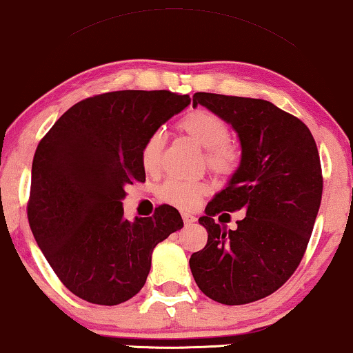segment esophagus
Here are the masks:
<instances>
[{
  "label": "esophagus",
  "mask_w": 353,
  "mask_h": 353,
  "mask_svg": "<svg viewBox=\"0 0 353 353\" xmlns=\"http://www.w3.org/2000/svg\"><path fill=\"white\" fill-rule=\"evenodd\" d=\"M182 220H184L185 225H192V223L197 221V218L194 215H190V213H182Z\"/></svg>",
  "instance_id": "34e87169"
}]
</instances>
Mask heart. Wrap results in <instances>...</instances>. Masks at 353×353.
Listing matches in <instances>:
<instances>
[{
	"label": "heart",
	"instance_id": "1",
	"mask_svg": "<svg viewBox=\"0 0 353 353\" xmlns=\"http://www.w3.org/2000/svg\"><path fill=\"white\" fill-rule=\"evenodd\" d=\"M177 130L189 137L194 143L205 150V163L220 177H230L238 171L243 161V151L230 138V127L220 115L207 109H194L177 122ZM164 138L161 132L150 135L141 148L140 161L145 172L156 174L161 166ZM208 192L205 182H185L169 179L159 187L158 195L163 202L182 210H192Z\"/></svg>",
	"mask_w": 353,
	"mask_h": 353
}]
</instances>
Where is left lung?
I'll return each instance as SVG.
<instances>
[{
  "label": "left lung",
  "mask_w": 353,
  "mask_h": 353,
  "mask_svg": "<svg viewBox=\"0 0 353 353\" xmlns=\"http://www.w3.org/2000/svg\"><path fill=\"white\" fill-rule=\"evenodd\" d=\"M202 104L238 132L243 161L199 223L207 246L190 256L199 288L223 305L272 295L298 269L323 197V171L310 128L264 99L195 92ZM243 209L236 230L214 216ZM223 221V220H220Z\"/></svg>",
  "instance_id": "1"
}]
</instances>
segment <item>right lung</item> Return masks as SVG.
Masks as SVG:
<instances>
[{"label":"right lung","mask_w":353,"mask_h":353,"mask_svg":"<svg viewBox=\"0 0 353 353\" xmlns=\"http://www.w3.org/2000/svg\"><path fill=\"white\" fill-rule=\"evenodd\" d=\"M190 104L171 91H114L79 101L40 140L32 161L28 220L40 251L73 295L114 306L135 296L151 254L184 226L159 205L123 218L125 187L145 182L140 154L161 125Z\"/></svg>","instance_id":"obj_1"}]
</instances>
